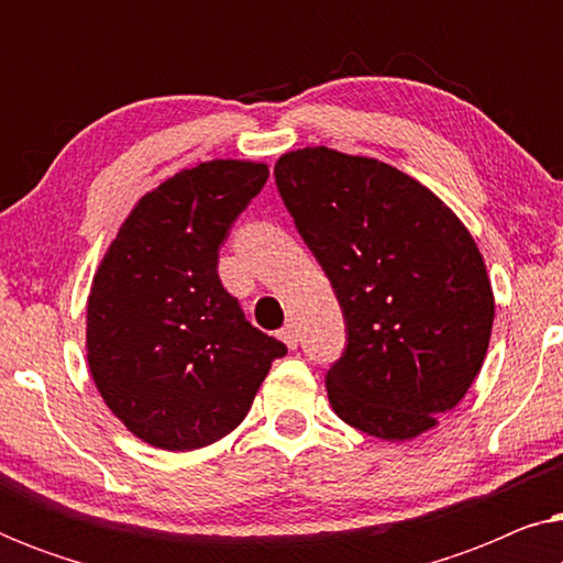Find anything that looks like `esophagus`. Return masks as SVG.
<instances>
[{"label": "esophagus", "instance_id": "1", "mask_svg": "<svg viewBox=\"0 0 563 563\" xmlns=\"http://www.w3.org/2000/svg\"><path fill=\"white\" fill-rule=\"evenodd\" d=\"M279 338H282L284 343L289 345V349H297V343H299V335H297L295 325H284V328L279 330Z\"/></svg>", "mask_w": 563, "mask_h": 563}]
</instances>
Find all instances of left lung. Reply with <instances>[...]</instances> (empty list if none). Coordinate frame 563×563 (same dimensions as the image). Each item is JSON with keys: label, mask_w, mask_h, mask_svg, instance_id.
<instances>
[{"label": "left lung", "mask_w": 563, "mask_h": 563, "mask_svg": "<svg viewBox=\"0 0 563 563\" xmlns=\"http://www.w3.org/2000/svg\"><path fill=\"white\" fill-rule=\"evenodd\" d=\"M274 179L343 310L345 349L325 374L338 418L387 441L426 433L487 356L495 297L474 238L376 158L302 148Z\"/></svg>", "instance_id": "8db88e82"}]
</instances>
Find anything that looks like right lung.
Wrapping results in <instances>:
<instances>
[{
  "mask_svg": "<svg viewBox=\"0 0 563 563\" xmlns=\"http://www.w3.org/2000/svg\"><path fill=\"white\" fill-rule=\"evenodd\" d=\"M268 168L210 161L145 195L99 266L87 307L99 395L145 443L191 451L245 418L287 345L245 320L218 274L220 245Z\"/></svg>",
  "mask_w": 563,
  "mask_h": 563,
  "instance_id": "obj_1",
  "label": "right lung"
}]
</instances>
